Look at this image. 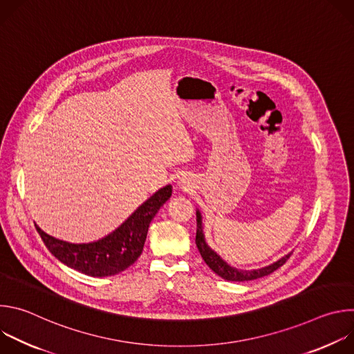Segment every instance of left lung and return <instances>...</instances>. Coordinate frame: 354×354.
<instances>
[{
	"mask_svg": "<svg viewBox=\"0 0 354 354\" xmlns=\"http://www.w3.org/2000/svg\"><path fill=\"white\" fill-rule=\"evenodd\" d=\"M196 220H197V232H196V245L197 249L200 252L201 258L206 262V265L220 277H223L224 280L228 281H248V280H255L263 276H268L270 273H273L274 270H277L280 266H283L287 259L291 257V254L283 257L280 261L274 262L270 266H266L263 269H258V270H250V272H242V270H236L234 268H231L230 265H227L214 250H212L209 248V245L205 241V235L203 231H201V216L197 212L196 213Z\"/></svg>",
	"mask_w": 354,
	"mask_h": 354,
	"instance_id": "obj_1",
	"label": "left lung"
}]
</instances>
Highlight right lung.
Returning <instances> with one entry per match:
<instances>
[{
  "label": "right lung",
  "instance_id": "1",
  "mask_svg": "<svg viewBox=\"0 0 354 354\" xmlns=\"http://www.w3.org/2000/svg\"><path fill=\"white\" fill-rule=\"evenodd\" d=\"M172 194L168 185L151 196L116 231L91 243H70L36 230L46 248L60 262L92 277L118 274L131 266L142 252L151 220Z\"/></svg>",
  "mask_w": 354,
  "mask_h": 354
}]
</instances>
